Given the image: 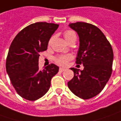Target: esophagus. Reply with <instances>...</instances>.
Segmentation results:
<instances>
[{
    "instance_id": "34e87169",
    "label": "esophagus",
    "mask_w": 121,
    "mask_h": 121,
    "mask_svg": "<svg viewBox=\"0 0 121 121\" xmlns=\"http://www.w3.org/2000/svg\"><path fill=\"white\" fill-rule=\"evenodd\" d=\"M65 70H66V69H64V68H59V71H60V72H63V71H65Z\"/></svg>"
}]
</instances>
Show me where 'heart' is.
<instances>
[{"instance_id":"b5f03b06","label":"heart","mask_w":121,"mask_h":121,"mask_svg":"<svg viewBox=\"0 0 121 121\" xmlns=\"http://www.w3.org/2000/svg\"><path fill=\"white\" fill-rule=\"evenodd\" d=\"M63 35H64L65 40H67L69 43L72 40L76 38V34H75V31L73 30H66L64 32ZM51 40L52 39L49 41V44H50ZM71 58H72V56L70 54H61V55H58V56H55L54 58V60L55 63L58 64V65L65 66L67 65L68 61L71 59Z\"/></svg>"}]
</instances>
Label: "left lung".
Wrapping results in <instances>:
<instances>
[{
  "label": "left lung",
  "instance_id": "8db88e82",
  "mask_svg": "<svg viewBox=\"0 0 121 121\" xmlns=\"http://www.w3.org/2000/svg\"><path fill=\"white\" fill-rule=\"evenodd\" d=\"M77 33L79 48L76 64L84 69L71 68L74 77L68 82L70 90L79 98L87 100L101 92L112 71L113 50L104 34L98 27L85 22L70 23Z\"/></svg>",
  "mask_w": 121,
  "mask_h": 121
}]
</instances>
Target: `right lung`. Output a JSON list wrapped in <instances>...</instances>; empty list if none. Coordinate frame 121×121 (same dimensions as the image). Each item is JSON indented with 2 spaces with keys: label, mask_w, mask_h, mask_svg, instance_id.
Returning <instances> with one entry per match:
<instances>
[{
  "label": "right lung",
  "mask_w": 121,
  "mask_h": 121,
  "mask_svg": "<svg viewBox=\"0 0 121 121\" xmlns=\"http://www.w3.org/2000/svg\"><path fill=\"white\" fill-rule=\"evenodd\" d=\"M58 24L37 22L27 26L13 40L6 61V70L17 93L26 100L34 101L48 91L51 79L58 68L50 64L39 69L40 53L47 50Z\"/></svg>",
  "instance_id": "right-lung-1"
}]
</instances>
